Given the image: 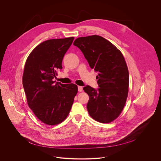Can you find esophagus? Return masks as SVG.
I'll return each mask as SVG.
<instances>
[{"label":"esophagus","instance_id":"1","mask_svg":"<svg viewBox=\"0 0 161 161\" xmlns=\"http://www.w3.org/2000/svg\"><path fill=\"white\" fill-rule=\"evenodd\" d=\"M78 91L79 92H82L83 91V87L82 86H78Z\"/></svg>","mask_w":161,"mask_h":161}]
</instances>
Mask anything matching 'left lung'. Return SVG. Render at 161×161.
Returning a JSON list of instances; mask_svg holds the SVG:
<instances>
[{"instance_id":"1","label":"left lung","mask_w":161,"mask_h":161,"mask_svg":"<svg viewBox=\"0 0 161 161\" xmlns=\"http://www.w3.org/2000/svg\"><path fill=\"white\" fill-rule=\"evenodd\" d=\"M74 45L84 55L91 69L98 72L99 88L83 87L89 97V114L102 123L113 121L120 115L129 92V74L123 54L112 43L100 36L77 38Z\"/></svg>"}]
</instances>
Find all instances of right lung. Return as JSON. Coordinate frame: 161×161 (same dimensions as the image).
Here are the masks:
<instances>
[{
  "label": "right lung",
  "instance_id": "obj_1",
  "mask_svg": "<svg viewBox=\"0 0 161 161\" xmlns=\"http://www.w3.org/2000/svg\"><path fill=\"white\" fill-rule=\"evenodd\" d=\"M74 39H51L41 43L25 65L23 86L28 104L42 122L49 125L66 118L78 92L76 84L53 81L57 70L62 69L63 58Z\"/></svg>",
  "mask_w": 161,
  "mask_h": 161
}]
</instances>
